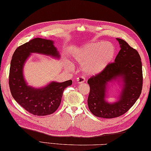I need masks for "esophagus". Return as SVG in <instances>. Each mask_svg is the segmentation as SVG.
<instances>
[{"instance_id": "1", "label": "esophagus", "mask_w": 151, "mask_h": 151, "mask_svg": "<svg viewBox=\"0 0 151 151\" xmlns=\"http://www.w3.org/2000/svg\"><path fill=\"white\" fill-rule=\"evenodd\" d=\"M84 81H85V78L84 77H82V76L78 77L76 78V82H77L78 84H82V83L84 82Z\"/></svg>"}]
</instances>
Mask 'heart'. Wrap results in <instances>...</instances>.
I'll list each match as a JSON object with an SVG mask.
<instances>
[{"mask_svg": "<svg viewBox=\"0 0 151 151\" xmlns=\"http://www.w3.org/2000/svg\"><path fill=\"white\" fill-rule=\"evenodd\" d=\"M115 48L110 43L91 42L73 53V58L81 65L87 75L101 73L113 59Z\"/></svg>", "mask_w": 151, "mask_h": 151, "instance_id": "obj_1", "label": "heart"}]
</instances>
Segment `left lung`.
<instances>
[{"label": "left lung", "instance_id": "obj_1", "mask_svg": "<svg viewBox=\"0 0 151 151\" xmlns=\"http://www.w3.org/2000/svg\"><path fill=\"white\" fill-rule=\"evenodd\" d=\"M121 50L114 62L88 81L90 91L88 99L89 110L96 117L111 119L126 113L139 97L143 86L142 63L138 52L124 40L117 38ZM119 78L123 89L119 100L114 104L105 101L107 83Z\"/></svg>", "mask_w": 151, "mask_h": 151}]
</instances>
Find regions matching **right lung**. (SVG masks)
<instances>
[{
	"label": "right lung",
	"mask_w": 151,
	"mask_h": 151,
	"mask_svg": "<svg viewBox=\"0 0 151 151\" xmlns=\"http://www.w3.org/2000/svg\"><path fill=\"white\" fill-rule=\"evenodd\" d=\"M30 53H40L60 57L52 40L34 38L19 46L13 54L9 75V86L12 97L29 113L37 116L53 114L60 106L64 89L72 84L69 80L63 82H52L45 87L34 88L25 82L22 69Z\"/></svg>",
	"instance_id": "add662e5"
}]
</instances>
